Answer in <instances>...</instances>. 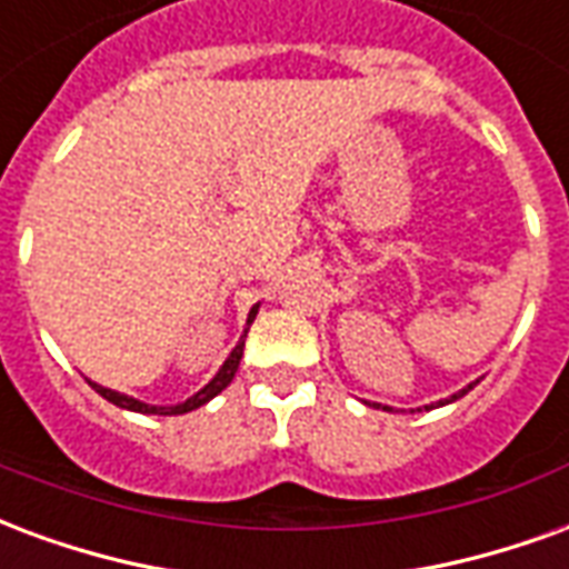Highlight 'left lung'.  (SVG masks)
<instances>
[{
    "instance_id": "8db88e82",
    "label": "left lung",
    "mask_w": 569,
    "mask_h": 569,
    "mask_svg": "<svg viewBox=\"0 0 569 569\" xmlns=\"http://www.w3.org/2000/svg\"><path fill=\"white\" fill-rule=\"evenodd\" d=\"M463 393H466V390H460V393L451 396V399H460V396H463ZM451 399H445V402H451ZM445 402H441V406H445Z\"/></svg>"
}]
</instances>
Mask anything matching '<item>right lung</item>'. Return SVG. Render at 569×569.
I'll list each match as a JSON object with an SVG mask.
<instances>
[{"mask_svg": "<svg viewBox=\"0 0 569 569\" xmlns=\"http://www.w3.org/2000/svg\"><path fill=\"white\" fill-rule=\"evenodd\" d=\"M256 310H259V308L249 310V320L247 322L256 320ZM243 338H247V332H243ZM243 338H240V345H237L234 350H231V357L224 359V366H222V369H219V375H216V378H212V381L207 383V387H203L200 393H194V396H191V399H186L182 406H170V408L146 406V402H137V399H130V396H124V393H116V390H106V387H100V383H91V387H93V390H97V393L103 396L106 402H112V406H118V408H128V411H140V415H186V411H194V408L207 406L212 396H219L224 390V387H228V383L234 381V371H237V366H240V357H243Z\"/></svg>", "mask_w": 569, "mask_h": 569, "instance_id": "right-lung-1", "label": "right lung"}]
</instances>
